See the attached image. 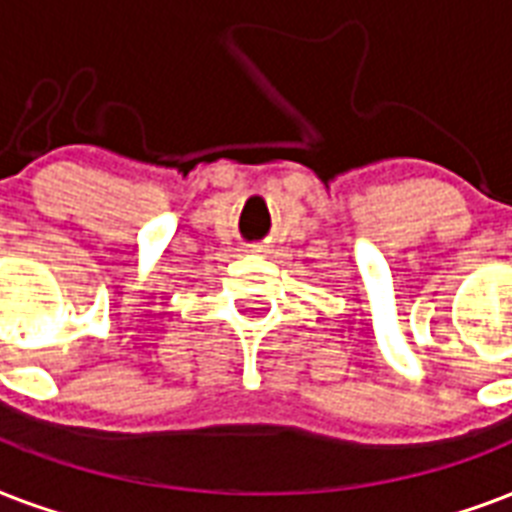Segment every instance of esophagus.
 Instances as JSON below:
<instances>
[{"label": "esophagus", "instance_id": "obj_1", "mask_svg": "<svg viewBox=\"0 0 512 512\" xmlns=\"http://www.w3.org/2000/svg\"><path fill=\"white\" fill-rule=\"evenodd\" d=\"M251 253H256V256H261V253H267V245H261V243L251 245Z\"/></svg>", "mask_w": 512, "mask_h": 512}]
</instances>
